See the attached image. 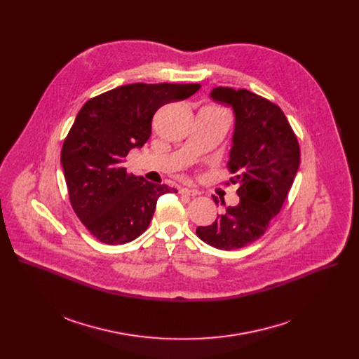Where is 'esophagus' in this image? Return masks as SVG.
Masks as SVG:
<instances>
[{"label":"esophagus","instance_id":"1","mask_svg":"<svg viewBox=\"0 0 359 359\" xmlns=\"http://www.w3.org/2000/svg\"><path fill=\"white\" fill-rule=\"evenodd\" d=\"M180 193H182V194H184V196H197V194H198V190H196V189L182 187V189H180Z\"/></svg>","mask_w":359,"mask_h":359}]
</instances>
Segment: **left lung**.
Here are the masks:
<instances>
[{"instance_id": "8db88e82", "label": "left lung", "mask_w": 359, "mask_h": 359, "mask_svg": "<svg viewBox=\"0 0 359 359\" xmlns=\"http://www.w3.org/2000/svg\"><path fill=\"white\" fill-rule=\"evenodd\" d=\"M210 97L234 115L229 169L240 201L196 234L220 250H236L259 240L278 215L299 168L298 140L283 111L247 89L217 86ZM216 204L219 198L213 196ZM224 201L222 200V206Z\"/></svg>"}]
</instances>
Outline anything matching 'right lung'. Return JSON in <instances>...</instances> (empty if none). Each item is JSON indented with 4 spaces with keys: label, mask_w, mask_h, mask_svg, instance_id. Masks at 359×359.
<instances>
[{
    "label": "right lung",
    "mask_w": 359,
    "mask_h": 359,
    "mask_svg": "<svg viewBox=\"0 0 359 359\" xmlns=\"http://www.w3.org/2000/svg\"><path fill=\"white\" fill-rule=\"evenodd\" d=\"M198 83H130L89 99L64 142L61 165L72 209L99 241L118 245L149 226L158 198L176 193L126 173L128 153L151 133V118L170 102L184 100Z\"/></svg>",
    "instance_id": "right-lung-1"
}]
</instances>
